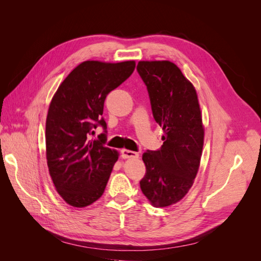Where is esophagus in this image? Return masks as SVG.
Instances as JSON below:
<instances>
[{
    "label": "esophagus",
    "instance_id": "obj_1",
    "mask_svg": "<svg viewBox=\"0 0 261 261\" xmlns=\"http://www.w3.org/2000/svg\"><path fill=\"white\" fill-rule=\"evenodd\" d=\"M121 153H122L123 159H133V158H138L139 156L138 152L130 151V150H126V149H123Z\"/></svg>",
    "mask_w": 261,
    "mask_h": 261
}]
</instances>
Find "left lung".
<instances>
[{
	"label": "left lung",
	"instance_id": "left-lung-1",
	"mask_svg": "<svg viewBox=\"0 0 261 261\" xmlns=\"http://www.w3.org/2000/svg\"><path fill=\"white\" fill-rule=\"evenodd\" d=\"M137 72L147 86L154 121L164 135L158 150L143 154V194L154 207H168L187 194L199 169L203 127L196 90L169 61H140Z\"/></svg>",
	"mask_w": 261,
	"mask_h": 261
}]
</instances>
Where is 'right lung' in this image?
I'll list each match as a JSON object with an SVG mask.
<instances>
[{
    "mask_svg": "<svg viewBox=\"0 0 261 261\" xmlns=\"http://www.w3.org/2000/svg\"><path fill=\"white\" fill-rule=\"evenodd\" d=\"M135 62L86 61L55 92L45 124L46 160L58 193L68 204L82 208L103 194L118 154L106 147L105 100L133 74ZM98 125L104 133L93 140Z\"/></svg>",
    "mask_w": 261,
    "mask_h": 261,
    "instance_id": "add662e5",
    "label": "right lung"
}]
</instances>
